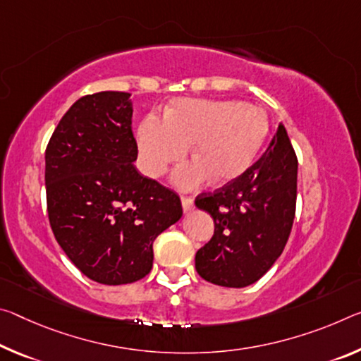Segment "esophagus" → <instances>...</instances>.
<instances>
[{
    "label": "esophagus",
    "mask_w": 361,
    "mask_h": 361,
    "mask_svg": "<svg viewBox=\"0 0 361 361\" xmlns=\"http://www.w3.org/2000/svg\"><path fill=\"white\" fill-rule=\"evenodd\" d=\"M181 207H183V212H191L194 209V201L191 197H181Z\"/></svg>",
    "instance_id": "1"
}]
</instances>
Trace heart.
<instances>
[{"mask_svg":"<svg viewBox=\"0 0 361 361\" xmlns=\"http://www.w3.org/2000/svg\"><path fill=\"white\" fill-rule=\"evenodd\" d=\"M267 116L257 106L236 101L183 98L171 102L165 118L147 114L136 128L138 165L159 178L190 151L196 159L175 170L171 181L185 191L212 176L231 181L250 167L267 135Z\"/></svg>","mask_w":361,"mask_h":361,"instance_id":"obj_1","label":"heart"}]
</instances>
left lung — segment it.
Wrapping results in <instances>:
<instances>
[{
	"label": "left lung",
	"instance_id": "8db88e82",
	"mask_svg": "<svg viewBox=\"0 0 361 361\" xmlns=\"http://www.w3.org/2000/svg\"><path fill=\"white\" fill-rule=\"evenodd\" d=\"M297 157L279 123L263 156L220 190L196 197L214 219L215 233L197 250L196 270L205 281L245 288L270 270L293 228Z\"/></svg>",
	"mask_w": 361,
	"mask_h": 361
}]
</instances>
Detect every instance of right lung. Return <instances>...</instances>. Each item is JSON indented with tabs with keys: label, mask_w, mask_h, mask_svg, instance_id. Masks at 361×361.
I'll return each instance as SVG.
<instances>
[{
	"label": "right lung",
	"mask_w": 361,
	"mask_h": 361,
	"mask_svg": "<svg viewBox=\"0 0 361 361\" xmlns=\"http://www.w3.org/2000/svg\"><path fill=\"white\" fill-rule=\"evenodd\" d=\"M130 93L80 98L48 142V216L56 241L85 276L118 286L145 278L152 244L183 215L180 197L138 173Z\"/></svg>",
	"instance_id": "add662e5"
}]
</instances>
